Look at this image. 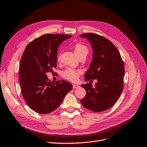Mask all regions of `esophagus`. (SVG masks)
Masks as SVG:
<instances>
[{"label": "esophagus", "mask_w": 147, "mask_h": 147, "mask_svg": "<svg viewBox=\"0 0 147 147\" xmlns=\"http://www.w3.org/2000/svg\"><path fill=\"white\" fill-rule=\"evenodd\" d=\"M72 87H73V88H78L80 87L79 86L76 85V84H73V85H72Z\"/></svg>", "instance_id": "obj_1"}]
</instances>
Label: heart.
<instances>
[{
    "mask_svg": "<svg viewBox=\"0 0 147 147\" xmlns=\"http://www.w3.org/2000/svg\"><path fill=\"white\" fill-rule=\"evenodd\" d=\"M74 48L76 54L78 55V57L82 56V55H86V56L88 54V50L87 47L81 43L75 44L74 45ZM57 59L59 61L60 60V54L58 55ZM80 74L81 72L79 70L68 67L64 71H63L61 75L63 78L71 82H75L78 80Z\"/></svg>",
    "mask_w": 147,
    "mask_h": 147,
    "instance_id": "b5f03b06",
    "label": "heart"
}]
</instances>
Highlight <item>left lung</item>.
<instances>
[{
	"instance_id": "obj_1",
	"label": "left lung",
	"mask_w": 147,
	"mask_h": 147,
	"mask_svg": "<svg viewBox=\"0 0 147 147\" xmlns=\"http://www.w3.org/2000/svg\"><path fill=\"white\" fill-rule=\"evenodd\" d=\"M92 45L93 55L84 78L97 80L95 87L87 83L81 86L87 93L81 103L86 108L99 113L111 108L123 89L124 64L116 47L107 38L93 33H82ZM92 81V80H91Z\"/></svg>"
}]
</instances>
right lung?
I'll return each mask as SVG.
<instances>
[{"mask_svg":"<svg viewBox=\"0 0 147 147\" xmlns=\"http://www.w3.org/2000/svg\"><path fill=\"white\" fill-rule=\"evenodd\" d=\"M72 35L44 34L28 44L21 59L19 78L22 94L29 107L47 114L56 109L72 85L61 80L53 84L47 73L57 65L59 45Z\"/></svg>","mask_w":147,"mask_h":147,"instance_id":"1","label":"right lung"}]
</instances>
